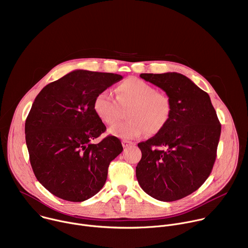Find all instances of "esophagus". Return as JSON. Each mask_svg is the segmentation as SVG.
Wrapping results in <instances>:
<instances>
[{
  "instance_id": "34e87169",
  "label": "esophagus",
  "mask_w": 248,
  "mask_h": 248,
  "mask_svg": "<svg viewBox=\"0 0 248 248\" xmlns=\"http://www.w3.org/2000/svg\"><path fill=\"white\" fill-rule=\"evenodd\" d=\"M122 144H123L124 148H127V147H129V146L133 145V143L131 142V141H128V140H125V139L122 141Z\"/></svg>"
}]
</instances>
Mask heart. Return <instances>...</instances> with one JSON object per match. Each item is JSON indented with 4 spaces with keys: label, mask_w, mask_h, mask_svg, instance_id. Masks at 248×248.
I'll list each match as a JSON object with an SVG mask.
<instances>
[{
    "label": "heart",
    "mask_w": 248,
    "mask_h": 248,
    "mask_svg": "<svg viewBox=\"0 0 248 248\" xmlns=\"http://www.w3.org/2000/svg\"><path fill=\"white\" fill-rule=\"evenodd\" d=\"M117 100H116L115 99ZM121 107H129L128 121L109 128V133L123 139H133L145 130L160 132L169 123L172 105L170 97L139 78H128L116 88V98L109 90L99 92L93 100V110L105 124H114L121 116Z\"/></svg>",
    "instance_id": "obj_1"
}]
</instances>
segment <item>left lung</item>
Listing matches in <instances>:
<instances>
[{
    "instance_id": "8db88e82",
    "label": "left lung",
    "mask_w": 248,
    "mask_h": 248,
    "mask_svg": "<svg viewBox=\"0 0 248 248\" xmlns=\"http://www.w3.org/2000/svg\"><path fill=\"white\" fill-rule=\"evenodd\" d=\"M162 88L172 105L167 125L138 143L142 153L136 166L138 184L160 201H175L197 190L213 169L221 124L209 95L186 77L141 74Z\"/></svg>"
}]
</instances>
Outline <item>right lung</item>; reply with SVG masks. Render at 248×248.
<instances>
[{"instance_id":"right-lung-1","label":"right lung","mask_w":248,"mask_h":248,"mask_svg":"<svg viewBox=\"0 0 248 248\" xmlns=\"http://www.w3.org/2000/svg\"><path fill=\"white\" fill-rule=\"evenodd\" d=\"M123 77L75 70L46 85L25 121L29 160L38 182L52 194L72 202L94 196L104 186L111 163L123 151L93 110L95 96Z\"/></svg>"}]
</instances>
